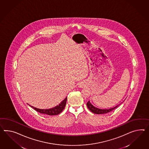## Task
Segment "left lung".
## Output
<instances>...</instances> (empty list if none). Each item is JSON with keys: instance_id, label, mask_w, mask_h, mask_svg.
Returning a JSON list of instances; mask_svg holds the SVG:
<instances>
[{"instance_id": "1", "label": "left lung", "mask_w": 149, "mask_h": 149, "mask_svg": "<svg viewBox=\"0 0 149 149\" xmlns=\"http://www.w3.org/2000/svg\"><path fill=\"white\" fill-rule=\"evenodd\" d=\"M86 104H87L88 109L91 111L92 112H93L95 114H104V113H107L108 112H110L111 111L113 110L116 108H117L119 105H118L116 107H112V108L109 109H100L94 107L91 103H90V101H88Z\"/></svg>"}]
</instances>
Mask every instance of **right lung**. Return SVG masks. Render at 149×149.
<instances>
[{
  "mask_svg": "<svg viewBox=\"0 0 149 149\" xmlns=\"http://www.w3.org/2000/svg\"><path fill=\"white\" fill-rule=\"evenodd\" d=\"M66 101H67V97L58 105L54 107H52L51 109H38V108L32 107L30 105H29L31 107H32V108H33L35 110L38 111V112L40 113L49 115V116H54V115H58L60 113H61L62 111L65 108Z\"/></svg>",
  "mask_w": 149,
  "mask_h": 149,
  "instance_id": "1",
  "label": "right lung"
}]
</instances>
